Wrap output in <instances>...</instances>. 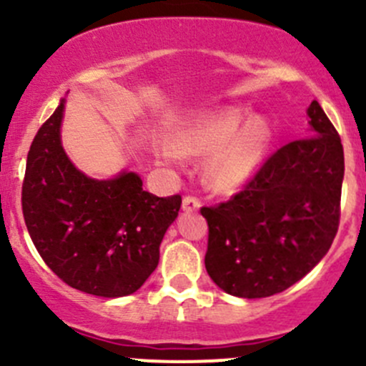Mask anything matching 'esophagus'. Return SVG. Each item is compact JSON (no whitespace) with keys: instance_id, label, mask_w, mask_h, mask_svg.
Listing matches in <instances>:
<instances>
[{"instance_id":"1","label":"esophagus","mask_w":366,"mask_h":366,"mask_svg":"<svg viewBox=\"0 0 366 366\" xmlns=\"http://www.w3.org/2000/svg\"><path fill=\"white\" fill-rule=\"evenodd\" d=\"M200 209V200L197 197H191V194H186L182 200V211L186 212H194Z\"/></svg>"}]
</instances>
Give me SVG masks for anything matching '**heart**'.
Here are the masks:
<instances>
[{
    "instance_id": "1",
    "label": "heart",
    "mask_w": 366,
    "mask_h": 366,
    "mask_svg": "<svg viewBox=\"0 0 366 366\" xmlns=\"http://www.w3.org/2000/svg\"><path fill=\"white\" fill-rule=\"evenodd\" d=\"M269 144L272 127L262 116L239 109H222L198 116L175 134L172 144L161 148V157L179 164L182 155L204 159V177L219 191L244 186L261 168Z\"/></svg>"
}]
</instances>
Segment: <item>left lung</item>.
Returning <instances> with one entry per match:
<instances>
[{
	"mask_svg": "<svg viewBox=\"0 0 366 366\" xmlns=\"http://www.w3.org/2000/svg\"><path fill=\"white\" fill-rule=\"evenodd\" d=\"M307 116L317 136L279 148L243 191L200 209L209 225L205 269L229 295L285 292L322 261L338 232L342 139L317 100Z\"/></svg>",
	"mask_w": 366,
	"mask_h": 366,
	"instance_id": "8db88e82",
	"label": "left lung"
}]
</instances>
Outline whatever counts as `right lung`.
I'll list each match as a JSON object with an SVG mask.
<instances>
[{
    "instance_id": "obj_1",
    "label": "right lung",
    "mask_w": 366,
    "mask_h": 366,
    "mask_svg": "<svg viewBox=\"0 0 366 366\" xmlns=\"http://www.w3.org/2000/svg\"><path fill=\"white\" fill-rule=\"evenodd\" d=\"M64 100L34 137L23 216L42 261L67 286L116 299L137 292L159 264V247L182 198H159L134 172L109 180L74 168L60 141Z\"/></svg>"
}]
</instances>
